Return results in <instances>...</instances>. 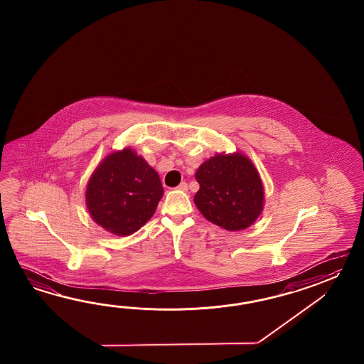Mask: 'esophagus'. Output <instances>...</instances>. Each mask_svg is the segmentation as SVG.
<instances>
[{
  "label": "esophagus",
  "mask_w": 364,
  "mask_h": 364,
  "mask_svg": "<svg viewBox=\"0 0 364 364\" xmlns=\"http://www.w3.org/2000/svg\"><path fill=\"white\" fill-rule=\"evenodd\" d=\"M177 188L181 190V191H187V183H186V182H181Z\"/></svg>",
  "instance_id": "obj_1"
}]
</instances>
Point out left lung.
Wrapping results in <instances>:
<instances>
[{
	"label": "left lung",
	"mask_w": 364,
	"mask_h": 364,
	"mask_svg": "<svg viewBox=\"0 0 364 364\" xmlns=\"http://www.w3.org/2000/svg\"><path fill=\"white\" fill-rule=\"evenodd\" d=\"M200 188L193 203L212 224L229 232L247 229L260 216L264 187L247 156L217 154L195 173Z\"/></svg>",
	"instance_id": "obj_1"
}]
</instances>
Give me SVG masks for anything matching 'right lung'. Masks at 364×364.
<instances>
[{"label":"right lung","mask_w":364,"mask_h":364,"mask_svg":"<svg viewBox=\"0 0 364 364\" xmlns=\"http://www.w3.org/2000/svg\"><path fill=\"white\" fill-rule=\"evenodd\" d=\"M164 195L157 171L132 148L107 156L85 190L93 221L119 237L132 235L154 216Z\"/></svg>","instance_id":"obj_1"}]
</instances>
